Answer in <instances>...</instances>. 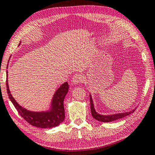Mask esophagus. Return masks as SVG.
Segmentation results:
<instances>
[{
    "label": "esophagus",
    "mask_w": 155,
    "mask_h": 155,
    "mask_svg": "<svg viewBox=\"0 0 155 155\" xmlns=\"http://www.w3.org/2000/svg\"><path fill=\"white\" fill-rule=\"evenodd\" d=\"M83 80H84V78H83V76L81 74L77 73L73 76V77L72 78V82L74 85H78V83H83Z\"/></svg>",
    "instance_id": "esophagus-1"
}]
</instances>
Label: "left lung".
Returning a JSON list of instances; mask_svg holds the SVG:
<instances>
[{
	"instance_id": "1",
	"label": "left lung",
	"mask_w": 155,
	"mask_h": 155,
	"mask_svg": "<svg viewBox=\"0 0 155 155\" xmlns=\"http://www.w3.org/2000/svg\"><path fill=\"white\" fill-rule=\"evenodd\" d=\"M90 109H91V113H92V117L94 118L96 120L101 122H111L113 121H116L117 119H121L127 116V115L132 114L134 112L135 109L131 110L130 112H124V113H119V114H114L111 115H102L100 114L99 113L96 112L94 107V104H93V101L92 99V96L90 95Z\"/></svg>"
}]
</instances>
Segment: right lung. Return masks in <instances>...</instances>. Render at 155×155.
Wrapping results in <instances>:
<instances>
[{
  "label": "right lung",
  "mask_w": 155,
  "mask_h": 155,
  "mask_svg": "<svg viewBox=\"0 0 155 155\" xmlns=\"http://www.w3.org/2000/svg\"><path fill=\"white\" fill-rule=\"evenodd\" d=\"M7 67L8 66H7ZM7 82L8 80L7 78L6 86L9 99L17 110L18 114L31 126L42 128H51L58 126L61 123L64 121L65 109L63 101L69 89L67 82L61 85V87L56 91L51 100L50 110L45 112H31L21 106L12 97Z\"/></svg>",
  "instance_id": "1"
}]
</instances>
